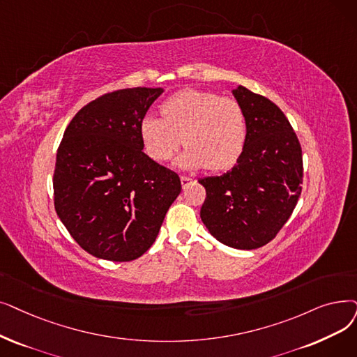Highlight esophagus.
Instances as JSON below:
<instances>
[{"instance_id": "34e87169", "label": "esophagus", "mask_w": 357, "mask_h": 357, "mask_svg": "<svg viewBox=\"0 0 357 357\" xmlns=\"http://www.w3.org/2000/svg\"><path fill=\"white\" fill-rule=\"evenodd\" d=\"M192 178H188V176H181V183H182V188H187L190 183H192Z\"/></svg>"}]
</instances>
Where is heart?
Returning <instances> with one entry per match:
<instances>
[{
    "label": "heart",
    "mask_w": 357,
    "mask_h": 357,
    "mask_svg": "<svg viewBox=\"0 0 357 357\" xmlns=\"http://www.w3.org/2000/svg\"><path fill=\"white\" fill-rule=\"evenodd\" d=\"M160 118L146 116L140 137L146 153L166 162L187 146L176 165L183 169L223 170L235 165L246 138V115L241 103L213 91L187 89L160 106Z\"/></svg>",
    "instance_id": "heart-1"
}]
</instances>
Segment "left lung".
<instances>
[{"mask_svg": "<svg viewBox=\"0 0 357 357\" xmlns=\"http://www.w3.org/2000/svg\"><path fill=\"white\" fill-rule=\"evenodd\" d=\"M246 115V138L236 165L198 179L206 188L201 220L236 250H257L275 238L302 192V149L289 119L270 99L243 86L231 90Z\"/></svg>", "mask_w": 357, "mask_h": 357, "instance_id": "8db88e82", "label": "left lung"}]
</instances>
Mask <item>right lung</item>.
<instances>
[{
    "label": "right lung",
    "mask_w": 357,
    "mask_h": 357,
    "mask_svg": "<svg viewBox=\"0 0 357 357\" xmlns=\"http://www.w3.org/2000/svg\"><path fill=\"white\" fill-rule=\"evenodd\" d=\"M162 87L122 89L91 100L68 123L56 153L54 204L90 255L126 262L156 241L181 179L143 151L140 123Z\"/></svg>",
    "instance_id": "right-lung-1"
}]
</instances>
